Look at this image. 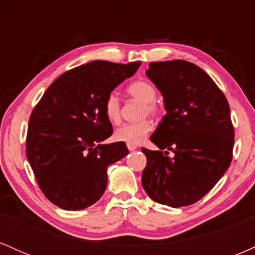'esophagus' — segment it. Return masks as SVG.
<instances>
[{
    "label": "esophagus",
    "mask_w": 255,
    "mask_h": 255,
    "mask_svg": "<svg viewBox=\"0 0 255 255\" xmlns=\"http://www.w3.org/2000/svg\"><path fill=\"white\" fill-rule=\"evenodd\" d=\"M127 147H128V150H129V151H134V150H136L137 146L134 145V144H127Z\"/></svg>",
    "instance_id": "34e87169"
}]
</instances>
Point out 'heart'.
<instances>
[{"instance_id": "b5f03b06", "label": "heart", "mask_w": 255, "mask_h": 255, "mask_svg": "<svg viewBox=\"0 0 255 255\" xmlns=\"http://www.w3.org/2000/svg\"><path fill=\"white\" fill-rule=\"evenodd\" d=\"M128 95L133 98L139 99L145 103L144 113L154 115L158 108L154 104L157 98V91L151 83L146 80H136L128 85ZM104 114L108 121L113 125H118L121 121V103L116 93H110L104 102ZM152 129V124L147 120L140 121L137 124H127L121 126L115 131V137L119 141L128 142V144H139L147 136Z\"/></svg>"}]
</instances>
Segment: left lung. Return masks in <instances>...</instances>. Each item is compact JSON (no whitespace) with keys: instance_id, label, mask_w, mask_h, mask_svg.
<instances>
[{"instance_id":"obj_1","label":"left lung","mask_w":255,"mask_h":255,"mask_svg":"<svg viewBox=\"0 0 255 255\" xmlns=\"http://www.w3.org/2000/svg\"><path fill=\"white\" fill-rule=\"evenodd\" d=\"M146 75L162 93L166 111L150 139L160 150L174 152V157L168 151L142 148L147 158L142 187L156 203L188 206L211 191L233 159L229 104L194 63L151 62Z\"/></svg>"}]
</instances>
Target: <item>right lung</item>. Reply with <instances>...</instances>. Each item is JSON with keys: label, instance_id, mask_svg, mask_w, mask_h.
Instances as JSON below:
<instances>
[{"label": "right lung", "instance_id": "1", "mask_svg": "<svg viewBox=\"0 0 255 255\" xmlns=\"http://www.w3.org/2000/svg\"><path fill=\"white\" fill-rule=\"evenodd\" d=\"M141 62L92 61L63 73L31 114L26 154L39 188L69 211L91 206L108 184V166L128 154L124 141L103 144L113 134L104 102Z\"/></svg>", "mask_w": 255, "mask_h": 255}]
</instances>
